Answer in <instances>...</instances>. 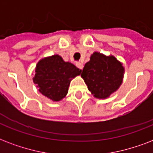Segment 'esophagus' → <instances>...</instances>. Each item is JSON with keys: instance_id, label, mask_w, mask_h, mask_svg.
<instances>
[{"instance_id": "1", "label": "esophagus", "mask_w": 153, "mask_h": 153, "mask_svg": "<svg viewBox=\"0 0 153 153\" xmlns=\"http://www.w3.org/2000/svg\"><path fill=\"white\" fill-rule=\"evenodd\" d=\"M76 66L79 67L80 70H82V68H83V64H82V62H76Z\"/></svg>"}]
</instances>
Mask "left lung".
Returning <instances> with one entry per match:
<instances>
[{
  "label": "left lung",
  "instance_id": "left-lung-1",
  "mask_svg": "<svg viewBox=\"0 0 153 153\" xmlns=\"http://www.w3.org/2000/svg\"><path fill=\"white\" fill-rule=\"evenodd\" d=\"M123 66L116 58L94 52L84 66L81 76L95 98H106L117 90L123 80Z\"/></svg>",
  "mask_w": 153,
  "mask_h": 153
}]
</instances>
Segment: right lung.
Returning a JSON list of instances; mask_svg holds the SVG:
<instances>
[{"instance_id":"add662e5","label":"right lung","mask_w":153,"mask_h":153,"mask_svg":"<svg viewBox=\"0 0 153 153\" xmlns=\"http://www.w3.org/2000/svg\"><path fill=\"white\" fill-rule=\"evenodd\" d=\"M33 82L39 91L49 99L62 100L68 92L70 82L82 71L71 62H64L59 55L44 58L36 67Z\"/></svg>"}]
</instances>
